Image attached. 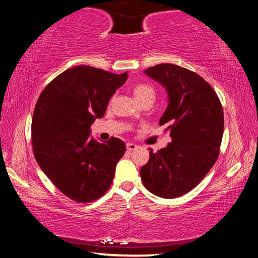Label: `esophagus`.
Here are the masks:
<instances>
[{"label": "esophagus", "mask_w": 258, "mask_h": 258, "mask_svg": "<svg viewBox=\"0 0 258 258\" xmlns=\"http://www.w3.org/2000/svg\"><path fill=\"white\" fill-rule=\"evenodd\" d=\"M126 148H127L128 151H132V150L138 149L139 147L137 145H134V143H132V142H128V143H126Z\"/></svg>", "instance_id": "obj_1"}]
</instances>
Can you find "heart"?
<instances>
[{
    "instance_id": "heart-1",
    "label": "heart",
    "mask_w": 258,
    "mask_h": 258,
    "mask_svg": "<svg viewBox=\"0 0 258 258\" xmlns=\"http://www.w3.org/2000/svg\"><path fill=\"white\" fill-rule=\"evenodd\" d=\"M134 95H135V98L138 99L139 102L143 101V100H148V99H150L154 101L155 97H156V92H155L154 87L150 85L139 84L138 86H135Z\"/></svg>"
}]
</instances>
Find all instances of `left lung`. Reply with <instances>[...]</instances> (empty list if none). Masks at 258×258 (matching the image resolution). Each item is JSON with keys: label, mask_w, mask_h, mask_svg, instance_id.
I'll use <instances>...</instances> for the list:
<instances>
[{"label": "left lung", "mask_w": 258, "mask_h": 258, "mask_svg": "<svg viewBox=\"0 0 258 258\" xmlns=\"http://www.w3.org/2000/svg\"><path fill=\"white\" fill-rule=\"evenodd\" d=\"M163 85L168 106L159 125L172 142L141 167L143 185L161 198H177L198 185L216 163L224 130V115L215 91L198 74L172 63L145 71Z\"/></svg>", "instance_id": "left-lung-1"}]
</instances>
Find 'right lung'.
<instances>
[{
    "mask_svg": "<svg viewBox=\"0 0 258 258\" xmlns=\"http://www.w3.org/2000/svg\"><path fill=\"white\" fill-rule=\"evenodd\" d=\"M127 80L91 66L69 68L43 90L34 109L35 159L51 182L77 203L99 199L110 187L126 146L110 138H91V125L106 112L109 100Z\"/></svg>",
    "mask_w": 258,
    "mask_h": 258,
    "instance_id": "add662e5",
    "label": "right lung"
}]
</instances>
